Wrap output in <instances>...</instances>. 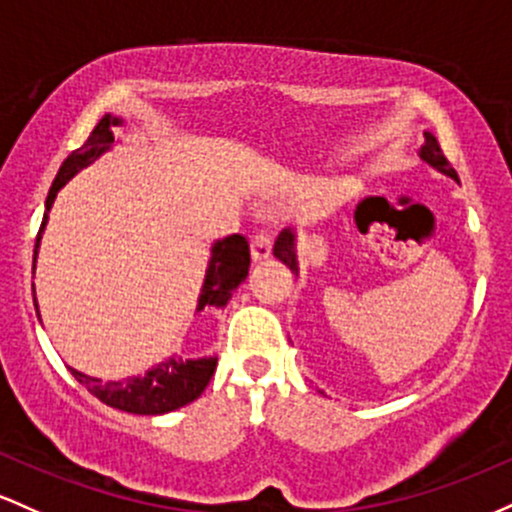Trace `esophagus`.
Returning a JSON list of instances; mask_svg holds the SVG:
<instances>
[{
	"label": "esophagus",
	"instance_id": "obj_1",
	"mask_svg": "<svg viewBox=\"0 0 512 512\" xmlns=\"http://www.w3.org/2000/svg\"><path fill=\"white\" fill-rule=\"evenodd\" d=\"M271 251H273L271 232L261 229V232H256L254 237H251V258H254V261H266V258L271 256Z\"/></svg>",
	"mask_w": 512,
	"mask_h": 512
}]
</instances>
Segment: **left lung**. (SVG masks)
<instances>
[{
    "instance_id": "left-lung-1",
    "label": "left lung",
    "mask_w": 512,
    "mask_h": 512,
    "mask_svg": "<svg viewBox=\"0 0 512 512\" xmlns=\"http://www.w3.org/2000/svg\"><path fill=\"white\" fill-rule=\"evenodd\" d=\"M421 159H423V162H428L430 166H435V169L442 171L445 176H450V179L459 181L457 171L452 169L450 162H447V157L442 154L438 140H435V135H430V132H426V142H423V147H421ZM273 254H275V258H280V261H283L292 273H297L295 232H292V229H285V232H280V237L273 246Z\"/></svg>"
}]
</instances>
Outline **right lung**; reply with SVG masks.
<instances>
[{
	"mask_svg": "<svg viewBox=\"0 0 512 512\" xmlns=\"http://www.w3.org/2000/svg\"><path fill=\"white\" fill-rule=\"evenodd\" d=\"M120 125V118L116 116H103L96 128L91 130V135L86 137V142L79 149H74L70 157L65 159L57 171L53 186H50L48 200H45V215L40 222L38 237H36V249H33V268H36V256H38V244L40 234H43L45 222H48V210L53 208V200L57 191L65 186L67 181L77 174L79 169L89 166L94 159H99L108 147L113 145V128ZM251 266V251L249 241L241 234H232L225 237L212 246L210 266L205 273L203 290H200L198 300V312L205 307H225L232 297V292L244 283L246 275H249ZM36 302V297H33ZM217 358H200V360H181L171 358L166 363H159L157 367L145 372L142 377H128L123 382H101L96 377L82 375L79 370H72L74 380L84 384L89 389V394H94L96 399L103 401L106 406L113 409L128 411V413H142V416H159V413H169L181 409V406L191 404L193 399H198L203 394V389L208 387V382L215 375Z\"/></svg>",
	"mask_w": 512,
	"mask_h": 512,
	"instance_id": "1",
	"label": "right lung"
}]
</instances>
